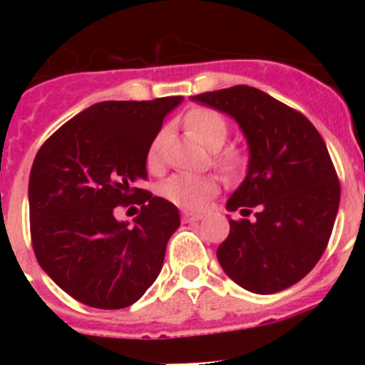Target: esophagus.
<instances>
[{"label": "esophagus", "instance_id": "1", "mask_svg": "<svg viewBox=\"0 0 365 365\" xmlns=\"http://www.w3.org/2000/svg\"><path fill=\"white\" fill-rule=\"evenodd\" d=\"M182 221L185 222H192V221H199V219H202V214H199V212H190V210H182Z\"/></svg>", "mask_w": 365, "mask_h": 365}]
</instances>
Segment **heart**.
Here are the masks:
<instances>
[{"mask_svg": "<svg viewBox=\"0 0 365 365\" xmlns=\"http://www.w3.org/2000/svg\"><path fill=\"white\" fill-rule=\"evenodd\" d=\"M186 130L197 137L205 146L214 150V163L227 175H234L243 166V153L235 146L221 148L228 137V120L221 113L210 108H193L185 117ZM164 130L155 135L146 151V163L150 170H160L163 166ZM219 190L214 175H188L175 173L160 185L159 192L166 201L182 208H201Z\"/></svg>", "mask_w": 365, "mask_h": 365, "instance_id": "obj_1", "label": "heart"}]
</instances>
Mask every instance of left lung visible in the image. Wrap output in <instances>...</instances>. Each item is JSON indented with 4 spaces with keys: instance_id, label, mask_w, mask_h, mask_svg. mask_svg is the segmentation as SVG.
Listing matches in <instances>:
<instances>
[{
    "instance_id": "8db88e82",
    "label": "left lung",
    "mask_w": 365,
    "mask_h": 365,
    "mask_svg": "<svg viewBox=\"0 0 365 365\" xmlns=\"http://www.w3.org/2000/svg\"><path fill=\"white\" fill-rule=\"evenodd\" d=\"M192 100L227 113L243 130L248 172L227 201L230 234L217 248L228 278L256 294H274L320 261L340 205V182L324 138L302 113L250 86ZM252 210L257 214L247 220Z\"/></svg>"
}]
</instances>
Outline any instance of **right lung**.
<instances>
[{"instance_id":"1","label":"right lung","mask_w":365,"mask_h":365,"mask_svg":"<svg viewBox=\"0 0 365 365\" xmlns=\"http://www.w3.org/2000/svg\"><path fill=\"white\" fill-rule=\"evenodd\" d=\"M182 96L108 100L54 131L29 177L31 240L41 269L60 289L96 309H124L143 298L163 269L179 228L173 202L137 188L146 151ZM141 205L134 227L114 208Z\"/></svg>"}]
</instances>
